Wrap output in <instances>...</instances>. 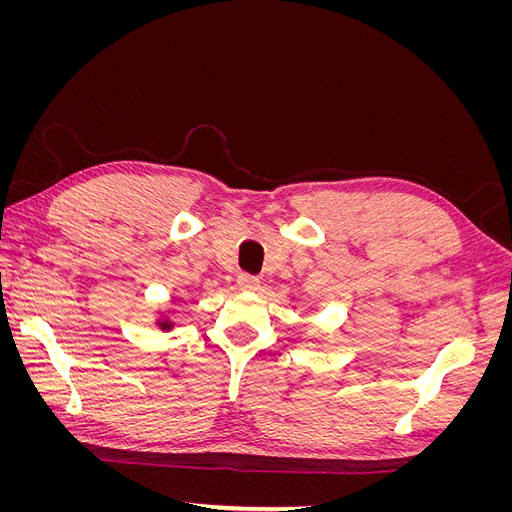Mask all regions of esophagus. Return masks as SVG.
Masks as SVG:
<instances>
[{
  "mask_svg": "<svg viewBox=\"0 0 512 512\" xmlns=\"http://www.w3.org/2000/svg\"><path fill=\"white\" fill-rule=\"evenodd\" d=\"M237 286L239 290H245V292H254L260 288V280L256 275H250V273H241L237 277Z\"/></svg>",
  "mask_w": 512,
  "mask_h": 512,
  "instance_id": "1",
  "label": "esophagus"
}]
</instances>
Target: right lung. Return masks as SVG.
<instances>
[{
    "label": "right lung",
    "mask_w": 512,
    "mask_h": 512,
    "mask_svg": "<svg viewBox=\"0 0 512 512\" xmlns=\"http://www.w3.org/2000/svg\"><path fill=\"white\" fill-rule=\"evenodd\" d=\"M158 327H160L162 331H170V329H173V322H170L168 318H164V320H158Z\"/></svg>",
    "instance_id": "add662e5"
}]
</instances>
